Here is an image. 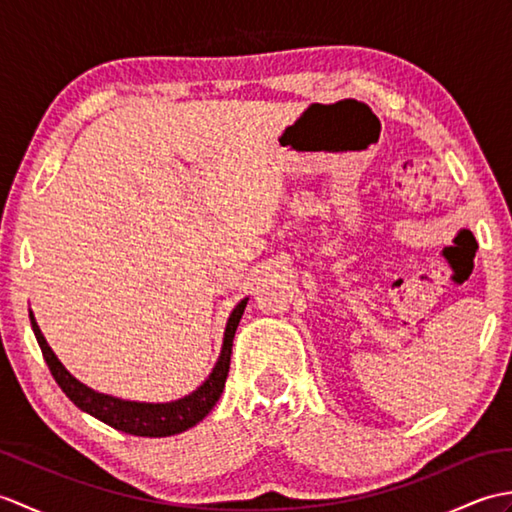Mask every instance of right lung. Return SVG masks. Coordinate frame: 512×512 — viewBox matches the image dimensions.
Wrapping results in <instances>:
<instances>
[{
    "label": "right lung",
    "instance_id": "add662e5",
    "mask_svg": "<svg viewBox=\"0 0 512 512\" xmlns=\"http://www.w3.org/2000/svg\"><path fill=\"white\" fill-rule=\"evenodd\" d=\"M248 303V297L242 299L228 314L226 328H224V339H222V350L220 356L211 369V374L206 376L204 383L193 389L189 396H182L171 402H140V400H125L116 398L110 394H101L79 378H74L65 365L59 361L57 354L52 352L48 345L46 336L41 334L35 314L30 310V325L32 332L37 336V343L43 352V358L50 367V372L57 380L63 394L68 396L76 407L81 411L90 413L96 420H101L110 427L132 433V436H143V438H167L176 436V433L187 431L195 427L200 420L209 416V411L215 407V402L220 400L224 383L228 376V367H231V352H233V336L242 319L244 308Z\"/></svg>",
    "mask_w": 512,
    "mask_h": 512
}]
</instances>
